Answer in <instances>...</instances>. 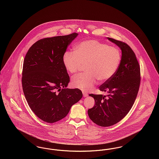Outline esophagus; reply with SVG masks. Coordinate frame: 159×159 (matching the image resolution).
Here are the masks:
<instances>
[{
    "label": "esophagus",
    "mask_w": 159,
    "mask_h": 159,
    "mask_svg": "<svg viewBox=\"0 0 159 159\" xmlns=\"http://www.w3.org/2000/svg\"><path fill=\"white\" fill-rule=\"evenodd\" d=\"M83 95L84 97H88V94L86 92H84V91H83Z\"/></svg>",
    "instance_id": "34e87169"
}]
</instances>
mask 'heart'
I'll return each instance as SVG.
<instances>
[{
  "label": "heart",
  "instance_id": "b5f03b06",
  "mask_svg": "<svg viewBox=\"0 0 159 159\" xmlns=\"http://www.w3.org/2000/svg\"><path fill=\"white\" fill-rule=\"evenodd\" d=\"M120 50L95 40H84L75 48V52L63 55V64L71 74L78 72L85 64L86 73L75 76L72 85L84 91L92 90L99 80L105 82L116 73L121 62Z\"/></svg>",
  "mask_w": 159,
  "mask_h": 159
}]
</instances>
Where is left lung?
<instances>
[{
    "label": "left lung",
    "instance_id": "8db88e82",
    "mask_svg": "<svg viewBox=\"0 0 159 159\" xmlns=\"http://www.w3.org/2000/svg\"><path fill=\"white\" fill-rule=\"evenodd\" d=\"M107 39L120 48L121 59L116 73L99 88L108 95H89L95 102L88 110L89 117L102 127L115 125L127 115L134 104L141 82L140 67L130 47L121 41Z\"/></svg>",
    "mask_w": 159,
    "mask_h": 159
}]
</instances>
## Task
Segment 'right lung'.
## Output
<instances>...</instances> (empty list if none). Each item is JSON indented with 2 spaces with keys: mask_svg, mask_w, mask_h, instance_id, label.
<instances>
[{
  "mask_svg": "<svg viewBox=\"0 0 159 159\" xmlns=\"http://www.w3.org/2000/svg\"><path fill=\"white\" fill-rule=\"evenodd\" d=\"M78 36L40 39L31 46L23 64L22 86L27 103L39 119L52 123L64 118L73 104L82 98L79 89H68L70 77L62 57Z\"/></svg>",
  "mask_w": 159,
  "mask_h": 159,
  "instance_id": "obj_1",
  "label": "right lung"
}]
</instances>
